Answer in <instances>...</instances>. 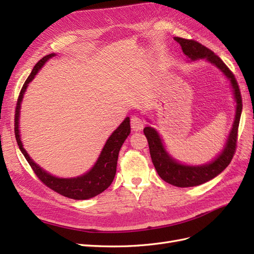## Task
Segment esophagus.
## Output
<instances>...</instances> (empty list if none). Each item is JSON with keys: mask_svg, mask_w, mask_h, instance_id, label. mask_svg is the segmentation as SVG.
Returning a JSON list of instances; mask_svg holds the SVG:
<instances>
[{"mask_svg": "<svg viewBox=\"0 0 254 254\" xmlns=\"http://www.w3.org/2000/svg\"><path fill=\"white\" fill-rule=\"evenodd\" d=\"M130 126H132L134 132H139V130H141L144 127V120L137 116H134L130 119Z\"/></svg>", "mask_w": 254, "mask_h": 254, "instance_id": "34e87169", "label": "esophagus"}]
</instances>
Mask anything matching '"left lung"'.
<instances>
[{
    "mask_svg": "<svg viewBox=\"0 0 254 254\" xmlns=\"http://www.w3.org/2000/svg\"><path fill=\"white\" fill-rule=\"evenodd\" d=\"M174 39L176 42L180 44L182 51L187 58V62L191 63L204 60L214 65L215 68L223 73L224 76L228 79L230 83L232 95L234 101H236V115H234L233 124L226 139V142H225L222 151L214 157V159L207 163L190 165L178 161L177 159H175L168 153L162 137L155 127H145L143 128V133L148 142L152 161L161 179L174 186L192 187L210 181L214 177L220 175L229 165L237 146L238 128L243 105L241 92L238 82L236 78H234V75L219 56L195 41L185 40L182 39V37H174ZM147 120L148 122H151L149 119Z\"/></svg>",
    "mask_w": 254,
    "mask_h": 254,
    "instance_id": "1",
    "label": "left lung"
}]
</instances>
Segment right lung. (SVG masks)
Segmentation results:
<instances>
[{
  "instance_id": "obj_1",
  "label": "right lung",
  "mask_w": 254,
  "mask_h": 254,
  "mask_svg": "<svg viewBox=\"0 0 254 254\" xmlns=\"http://www.w3.org/2000/svg\"><path fill=\"white\" fill-rule=\"evenodd\" d=\"M56 56L55 53H50L37 63L29 76L26 79L24 86L21 90L20 96H18L17 105L15 109V118H14V133L18 147L23 153L24 157L28 163L30 164L35 175L39 177V179L54 191L59 192L62 195L74 200H87L93 196L101 193L106 190L112 184L116 175V167L119 151L126 141V139L130 133L129 126V117H127L121 122L120 126L111 134L108 138L105 145H103L100 155L97 158L96 162L90 168V170L80 176L72 177V178H60L53 176L52 174L45 171L43 167L35 163L32 158L27 153L24 148L22 138H21V129H20V117H21V108L22 101L24 98V94L29 86V83L34 79L35 75L44 67V64L50 59Z\"/></svg>"
}]
</instances>
